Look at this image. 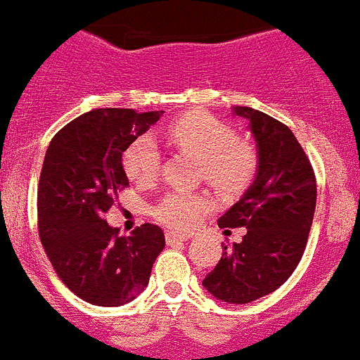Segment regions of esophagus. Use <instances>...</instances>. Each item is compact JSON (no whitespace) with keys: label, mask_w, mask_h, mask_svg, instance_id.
<instances>
[{"label":"esophagus","mask_w":360,"mask_h":360,"mask_svg":"<svg viewBox=\"0 0 360 360\" xmlns=\"http://www.w3.org/2000/svg\"><path fill=\"white\" fill-rule=\"evenodd\" d=\"M190 236H185V234H177V232L168 231L166 232V243L168 245H174V243H179V241H188Z\"/></svg>","instance_id":"34e87169"}]
</instances>
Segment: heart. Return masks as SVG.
<instances>
[{
  "instance_id": "1",
  "label": "heart",
  "mask_w": 360,
  "mask_h": 360,
  "mask_svg": "<svg viewBox=\"0 0 360 360\" xmlns=\"http://www.w3.org/2000/svg\"><path fill=\"white\" fill-rule=\"evenodd\" d=\"M165 137L179 150L201 159V175L221 194L232 195L245 190L255 177L256 152L247 144L236 143V134L226 124L207 113H188L172 120ZM159 148L153 137L143 135L126 148L124 170L135 183H150L159 172ZM212 208L207 194H168L155 207L159 221L175 231H190Z\"/></svg>"
}]
</instances>
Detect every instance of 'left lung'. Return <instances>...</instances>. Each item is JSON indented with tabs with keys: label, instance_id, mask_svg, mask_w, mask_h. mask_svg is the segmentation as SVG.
<instances>
[{
	"label": "left lung",
	"instance_id": "1",
	"mask_svg": "<svg viewBox=\"0 0 360 360\" xmlns=\"http://www.w3.org/2000/svg\"><path fill=\"white\" fill-rule=\"evenodd\" d=\"M247 120L256 143V174L238 203L217 225L245 226L247 234L203 280V288L225 304H249L276 291L292 274L306 249L316 205L309 159L285 124L252 108H232Z\"/></svg>",
	"mask_w": 360,
	"mask_h": 360
}]
</instances>
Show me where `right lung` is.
Masks as SVG:
<instances>
[{"instance_id": "right-lung-1", "label": "right lung", "mask_w": 360, "mask_h": 360, "mask_svg": "<svg viewBox=\"0 0 360 360\" xmlns=\"http://www.w3.org/2000/svg\"><path fill=\"white\" fill-rule=\"evenodd\" d=\"M165 111L104 108L80 115L51 141L38 185V229L62 282L93 306L119 307L150 282L165 249L161 226L144 223L119 236L104 214L128 186L122 155Z\"/></svg>"}]
</instances>
